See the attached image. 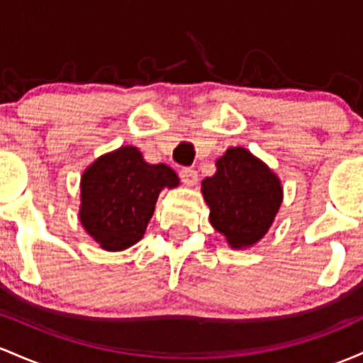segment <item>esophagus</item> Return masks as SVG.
Here are the masks:
<instances>
[{
    "mask_svg": "<svg viewBox=\"0 0 363 363\" xmlns=\"http://www.w3.org/2000/svg\"><path fill=\"white\" fill-rule=\"evenodd\" d=\"M180 178H182V182L185 183V185H189V186L197 185V182H199L197 171H195L194 168H183V169H180Z\"/></svg>",
    "mask_w": 363,
    "mask_h": 363,
    "instance_id": "obj_1",
    "label": "esophagus"
}]
</instances>
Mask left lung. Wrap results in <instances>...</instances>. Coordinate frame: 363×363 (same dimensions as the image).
<instances>
[{
    "mask_svg": "<svg viewBox=\"0 0 363 363\" xmlns=\"http://www.w3.org/2000/svg\"><path fill=\"white\" fill-rule=\"evenodd\" d=\"M216 168L202 182L211 225L226 236L230 247H252L269 231L283 202L279 178L243 147L228 149Z\"/></svg>",
    "mask_w": 363,
    "mask_h": 363,
    "instance_id": "obj_1",
    "label": "left lung"
}]
</instances>
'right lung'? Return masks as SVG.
<instances>
[{"mask_svg": "<svg viewBox=\"0 0 363 363\" xmlns=\"http://www.w3.org/2000/svg\"><path fill=\"white\" fill-rule=\"evenodd\" d=\"M180 185L166 164H149L132 145L113 150L84 171L80 223L109 252L135 245L145 233L162 189Z\"/></svg>", "mask_w": 363, "mask_h": 363, "instance_id": "add662e5", "label": "right lung"}]
</instances>
